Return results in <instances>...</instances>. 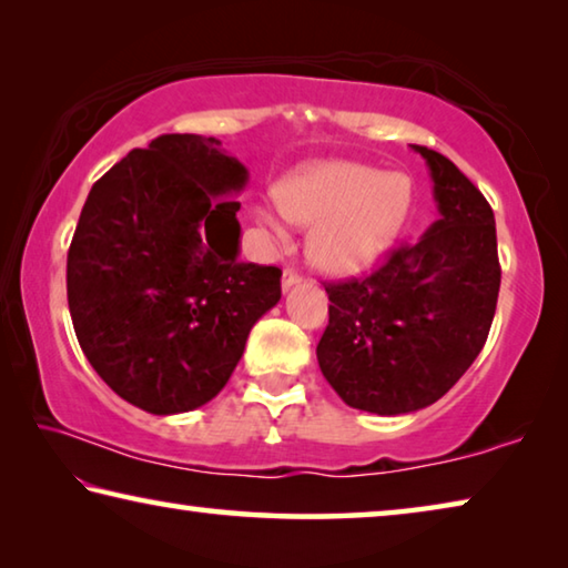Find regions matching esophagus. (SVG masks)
<instances>
[{
    "mask_svg": "<svg viewBox=\"0 0 568 568\" xmlns=\"http://www.w3.org/2000/svg\"><path fill=\"white\" fill-rule=\"evenodd\" d=\"M303 283V275H297L295 271H285L283 273V293H287L291 291V287H295V285H301Z\"/></svg>",
    "mask_w": 568,
    "mask_h": 568,
    "instance_id": "34e87169",
    "label": "esophagus"
}]
</instances>
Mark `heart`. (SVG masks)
Wrapping results in <instances>:
<instances>
[{"label":"heart","mask_w":568,"mask_h":568,"mask_svg":"<svg viewBox=\"0 0 568 568\" xmlns=\"http://www.w3.org/2000/svg\"><path fill=\"white\" fill-rule=\"evenodd\" d=\"M281 213L291 223L311 227L307 257L328 275H358L396 243L410 213L413 192L403 175L353 160L311 162L275 187ZM277 243L285 225L271 207L255 210Z\"/></svg>","instance_id":"1"}]
</instances>
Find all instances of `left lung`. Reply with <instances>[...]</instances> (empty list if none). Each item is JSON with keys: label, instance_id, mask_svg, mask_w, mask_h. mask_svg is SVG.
Segmentation results:
<instances>
[{"label": "left lung", "instance_id": "obj_1", "mask_svg": "<svg viewBox=\"0 0 568 568\" xmlns=\"http://www.w3.org/2000/svg\"><path fill=\"white\" fill-rule=\"evenodd\" d=\"M438 220L363 281L328 285L318 365L351 408L403 416L436 403L484 348L501 267L486 197L454 162L420 145Z\"/></svg>", "mask_w": 568, "mask_h": 568}]
</instances>
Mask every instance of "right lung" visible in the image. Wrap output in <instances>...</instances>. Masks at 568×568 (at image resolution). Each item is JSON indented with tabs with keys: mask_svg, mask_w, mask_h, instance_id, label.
Instances as JSON below:
<instances>
[{
	"mask_svg": "<svg viewBox=\"0 0 568 568\" xmlns=\"http://www.w3.org/2000/svg\"><path fill=\"white\" fill-rule=\"evenodd\" d=\"M247 178L220 140L162 134L92 185L67 253V303L82 353L132 406H205L281 301V267L237 261Z\"/></svg>",
	"mask_w": 568,
	"mask_h": 568,
	"instance_id": "add662e5",
	"label": "right lung"
}]
</instances>
